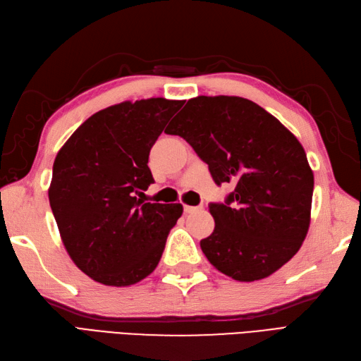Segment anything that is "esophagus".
<instances>
[{
	"instance_id": "1",
	"label": "esophagus",
	"mask_w": 361,
	"mask_h": 361,
	"mask_svg": "<svg viewBox=\"0 0 361 361\" xmlns=\"http://www.w3.org/2000/svg\"><path fill=\"white\" fill-rule=\"evenodd\" d=\"M197 208H200V207H191V205H183V211H185V213H187V214L192 213V211H196Z\"/></svg>"
}]
</instances>
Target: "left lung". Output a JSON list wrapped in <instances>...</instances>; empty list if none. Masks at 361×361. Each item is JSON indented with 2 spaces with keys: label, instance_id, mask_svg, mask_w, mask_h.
I'll return each instance as SVG.
<instances>
[{
  "label": "left lung",
  "instance_id": "8db88e82",
  "mask_svg": "<svg viewBox=\"0 0 361 361\" xmlns=\"http://www.w3.org/2000/svg\"><path fill=\"white\" fill-rule=\"evenodd\" d=\"M217 185L233 191L209 204L214 231L200 248L216 269L254 282L300 250L311 222L314 174L302 144L260 105L239 96H197L174 118Z\"/></svg>",
  "mask_w": 361,
  "mask_h": 361
}]
</instances>
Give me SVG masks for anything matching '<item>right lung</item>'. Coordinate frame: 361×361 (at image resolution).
Listing matches in <instances>:
<instances>
[{"instance_id":"add662e5","label":"right lung","mask_w":361,"mask_h":361,"mask_svg":"<svg viewBox=\"0 0 361 361\" xmlns=\"http://www.w3.org/2000/svg\"><path fill=\"white\" fill-rule=\"evenodd\" d=\"M183 101L121 102L87 119L58 152L49 200L70 259L107 286L152 274L180 204L137 199L154 182L148 156Z\"/></svg>"}]
</instances>
